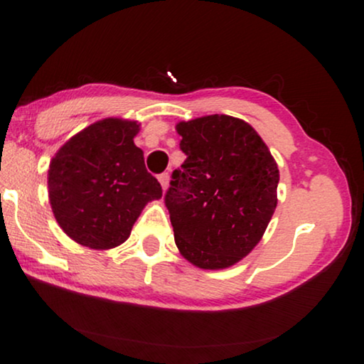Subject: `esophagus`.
Returning <instances> with one entry per match:
<instances>
[{
    "label": "esophagus",
    "instance_id": "1",
    "mask_svg": "<svg viewBox=\"0 0 364 364\" xmlns=\"http://www.w3.org/2000/svg\"><path fill=\"white\" fill-rule=\"evenodd\" d=\"M168 178H171V177H168L167 172H164V173H161V176H159V182H161L164 191H166V188L168 187Z\"/></svg>",
    "mask_w": 364,
    "mask_h": 364
}]
</instances>
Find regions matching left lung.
Returning <instances> with one entry per match:
<instances>
[{
	"instance_id": "8db88e82",
	"label": "left lung",
	"mask_w": 364,
	"mask_h": 364,
	"mask_svg": "<svg viewBox=\"0 0 364 364\" xmlns=\"http://www.w3.org/2000/svg\"><path fill=\"white\" fill-rule=\"evenodd\" d=\"M176 129L187 156L166 193L176 245L202 270L235 265L262 240L277 208L275 159L250 124L225 114Z\"/></svg>"
}]
</instances>
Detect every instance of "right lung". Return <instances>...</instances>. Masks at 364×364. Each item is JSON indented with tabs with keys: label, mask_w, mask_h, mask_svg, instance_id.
Here are the masks:
<instances>
[{
	"label": "right lung",
	"mask_w": 364,
	"mask_h": 364,
	"mask_svg": "<svg viewBox=\"0 0 364 364\" xmlns=\"http://www.w3.org/2000/svg\"><path fill=\"white\" fill-rule=\"evenodd\" d=\"M141 124L106 117L54 154L48 192L54 218L69 238L92 250L119 247L149 202L162 197L134 144Z\"/></svg>",
	"instance_id": "obj_1"
}]
</instances>
